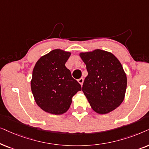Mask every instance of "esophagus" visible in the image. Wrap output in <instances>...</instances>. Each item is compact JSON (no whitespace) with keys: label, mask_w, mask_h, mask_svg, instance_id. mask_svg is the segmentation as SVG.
<instances>
[{"label":"esophagus","mask_w":149,"mask_h":149,"mask_svg":"<svg viewBox=\"0 0 149 149\" xmlns=\"http://www.w3.org/2000/svg\"><path fill=\"white\" fill-rule=\"evenodd\" d=\"M78 82L79 83H80V84H81V86H82L83 82H84V79H83L82 78H80V79H78Z\"/></svg>","instance_id":"esophagus-1"}]
</instances>
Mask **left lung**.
<instances>
[{
	"label": "left lung",
	"mask_w": 149,
	"mask_h": 149,
	"mask_svg": "<svg viewBox=\"0 0 149 149\" xmlns=\"http://www.w3.org/2000/svg\"><path fill=\"white\" fill-rule=\"evenodd\" d=\"M86 66L88 76L82 91L95 112H112L123 102L127 76L118 58L112 53L97 49L80 53Z\"/></svg>",
	"instance_id": "8db88e82"
}]
</instances>
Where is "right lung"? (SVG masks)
<instances>
[{
	"mask_svg": "<svg viewBox=\"0 0 149 149\" xmlns=\"http://www.w3.org/2000/svg\"><path fill=\"white\" fill-rule=\"evenodd\" d=\"M71 52L52 50L37 61L33 71L31 91L36 104L45 112L63 114L69 110L72 97L82 90L65 63Z\"/></svg>",
	"mask_w": 149,
	"mask_h": 149,
	"instance_id": "1",
	"label": "right lung"
}]
</instances>
